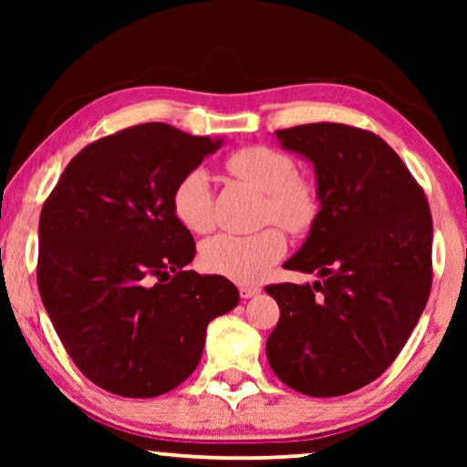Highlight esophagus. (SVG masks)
<instances>
[{"label":"esophagus","mask_w":467,"mask_h":467,"mask_svg":"<svg viewBox=\"0 0 467 467\" xmlns=\"http://www.w3.org/2000/svg\"><path fill=\"white\" fill-rule=\"evenodd\" d=\"M259 292H262V288H259V286H239L241 298H251V296L259 295Z\"/></svg>","instance_id":"esophagus-1"}]
</instances>
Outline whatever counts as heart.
Listing matches in <instances>:
<instances>
[{
	"instance_id": "heart-1",
	"label": "heart",
	"mask_w": 467,
	"mask_h": 467,
	"mask_svg": "<svg viewBox=\"0 0 467 467\" xmlns=\"http://www.w3.org/2000/svg\"><path fill=\"white\" fill-rule=\"evenodd\" d=\"M224 169L265 193L264 223H275L292 234H303L319 216V195L309 181L298 177L295 158L270 146H244L226 156ZM177 223L189 233H208L214 224L210 179L195 169L177 181L171 195ZM286 253V236L278 226L255 234L220 233L202 244V264L208 272L234 282H257Z\"/></svg>"
}]
</instances>
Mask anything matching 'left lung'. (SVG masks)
<instances>
[{
	"label": "left lung",
	"instance_id": "8db88e82",
	"mask_svg": "<svg viewBox=\"0 0 467 467\" xmlns=\"http://www.w3.org/2000/svg\"><path fill=\"white\" fill-rule=\"evenodd\" d=\"M317 172L319 216L286 270L321 282L265 286L280 306L270 367L295 391L336 398L398 358L432 284V218L424 189L373 131L344 123L280 130Z\"/></svg>",
	"mask_w": 467,
	"mask_h": 467
}]
</instances>
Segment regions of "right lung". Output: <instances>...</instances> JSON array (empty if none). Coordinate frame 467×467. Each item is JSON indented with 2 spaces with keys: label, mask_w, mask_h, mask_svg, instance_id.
<instances>
[{
  "label": "right lung",
  "mask_w": 467,
  "mask_h": 467,
  "mask_svg": "<svg viewBox=\"0 0 467 467\" xmlns=\"http://www.w3.org/2000/svg\"><path fill=\"white\" fill-rule=\"evenodd\" d=\"M223 144L141 123L80 150L38 220L36 282L74 365L100 389L154 398L202 358L208 323L234 309L224 275L185 270L195 241L177 223V181Z\"/></svg>",
  "instance_id": "obj_1"
}]
</instances>
